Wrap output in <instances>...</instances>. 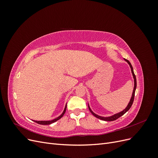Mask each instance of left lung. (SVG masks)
Here are the masks:
<instances>
[{
	"mask_svg": "<svg viewBox=\"0 0 158 158\" xmlns=\"http://www.w3.org/2000/svg\"><path fill=\"white\" fill-rule=\"evenodd\" d=\"M124 60H125L127 63L129 64V66H130L131 67V73L132 74V76H133V78H134V89H133V91H132V96H131V98L130 99V102H128L127 106L126 107V108L125 109H123L122 111L119 112V113H115L113 114V115L111 116H109V117H102V116H99L98 115V114H95V113H94L92 111V110L91 109L89 104H88V108H89V111L92 113V114H93L94 116H95L96 118H99L101 119V120H103V121H114L116 120V119L120 117H121L122 115H123L124 114H125V113H127L129 109H130V108L131 107L133 103V102H134V98H135V91H136V76L135 74V73H134V70H133V68L130 62H129L128 60L124 59Z\"/></svg>",
	"mask_w": 158,
	"mask_h": 158,
	"instance_id": "1",
	"label": "left lung"
}]
</instances>
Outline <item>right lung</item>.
<instances>
[{
  "mask_svg": "<svg viewBox=\"0 0 158 158\" xmlns=\"http://www.w3.org/2000/svg\"><path fill=\"white\" fill-rule=\"evenodd\" d=\"M66 104L65 107H64V109L63 112L62 113V114H60V115L58 117H56V118H55V119H52V120H51V121H34V120H33V121L37 123H38V124H40V125H50V124H52V123H53L56 122V121L59 120V119L64 115V114L65 112H66Z\"/></svg>",
  "mask_w": 158,
  "mask_h": 158,
  "instance_id": "obj_1",
  "label": "right lung"
}]
</instances>
